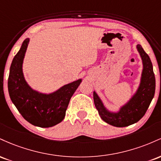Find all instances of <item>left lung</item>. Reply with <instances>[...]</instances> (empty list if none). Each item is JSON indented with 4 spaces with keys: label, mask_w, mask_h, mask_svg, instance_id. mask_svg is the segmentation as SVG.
<instances>
[{
    "label": "left lung",
    "mask_w": 161,
    "mask_h": 161,
    "mask_svg": "<svg viewBox=\"0 0 161 161\" xmlns=\"http://www.w3.org/2000/svg\"><path fill=\"white\" fill-rule=\"evenodd\" d=\"M142 57L143 70L141 82L135 95L118 112L109 111L95 92H93L94 103L101 119L108 124L116 127L128 126L137 123L143 117L154 96L155 76L152 63L148 55L140 45L136 46Z\"/></svg>",
    "instance_id": "left-lung-1"
}]
</instances>
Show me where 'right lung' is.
I'll use <instances>...</instances> for the list:
<instances>
[{
    "instance_id": "obj_1",
    "label": "right lung",
    "mask_w": 161,
    "mask_h": 161,
    "mask_svg": "<svg viewBox=\"0 0 161 161\" xmlns=\"http://www.w3.org/2000/svg\"><path fill=\"white\" fill-rule=\"evenodd\" d=\"M29 38L24 40L19 51L13 59L8 78L10 99L23 117L31 124L48 128L64 119L70 98L82 79L65 85L56 92L44 94L33 90L24 78L23 63Z\"/></svg>"
}]
</instances>
